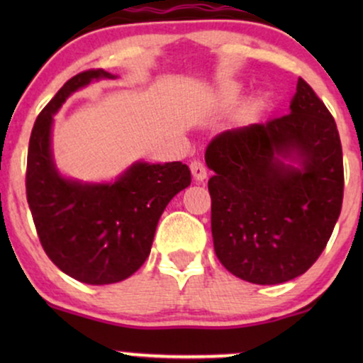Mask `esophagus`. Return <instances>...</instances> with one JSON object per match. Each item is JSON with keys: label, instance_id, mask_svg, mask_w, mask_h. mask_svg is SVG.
<instances>
[{"label": "esophagus", "instance_id": "1", "mask_svg": "<svg viewBox=\"0 0 363 363\" xmlns=\"http://www.w3.org/2000/svg\"><path fill=\"white\" fill-rule=\"evenodd\" d=\"M191 174H193V177L196 181H205L206 179V167L203 165L201 160H193L191 162Z\"/></svg>", "mask_w": 363, "mask_h": 363}]
</instances>
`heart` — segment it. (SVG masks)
Returning a JSON list of instances; mask_svg holds the SVG:
<instances>
[{"label": "heart", "mask_w": 363, "mask_h": 363, "mask_svg": "<svg viewBox=\"0 0 363 363\" xmlns=\"http://www.w3.org/2000/svg\"><path fill=\"white\" fill-rule=\"evenodd\" d=\"M239 91H240L239 85H228L223 89V94L227 99H235L237 95H239Z\"/></svg>", "instance_id": "b5f03b06"}]
</instances>
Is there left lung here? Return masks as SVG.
<instances>
[{"label":"left lung","instance_id":"1","mask_svg":"<svg viewBox=\"0 0 363 363\" xmlns=\"http://www.w3.org/2000/svg\"><path fill=\"white\" fill-rule=\"evenodd\" d=\"M215 254L237 278L277 285L318 261L343 203L331 112L302 78L290 114L228 129L208 145Z\"/></svg>","mask_w":363,"mask_h":363}]
</instances>
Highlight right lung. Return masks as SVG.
<instances>
[{"label":"right lung","mask_w":363,"mask_h":363,"mask_svg":"<svg viewBox=\"0 0 363 363\" xmlns=\"http://www.w3.org/2000/svg\"><path fill=\"white\" fill-rule=\"evenodd\" d=\"M101 78L86 69L69 78L37 116L28 141L27 201L45 254L62 273L89 285L123 281L152 249L165 206L191 184L182 162H136L107 184H83L57 172L51 152L52 116L73 91Z\"/></svg>","instance_id":"obj_1"}]
</instances>
